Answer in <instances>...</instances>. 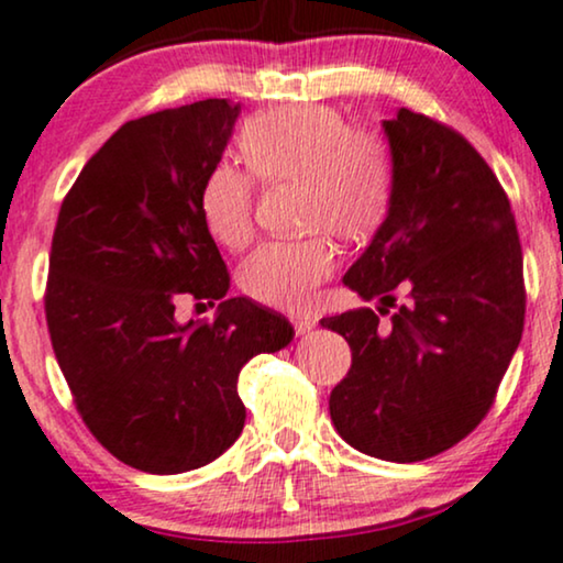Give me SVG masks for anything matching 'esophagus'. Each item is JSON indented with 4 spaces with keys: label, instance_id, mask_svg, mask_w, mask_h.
Wrapping results in <instances>:
<instances>
[{
    "label": "esophagus",
    "instance_id": "obj_1",
    "mask_svg": "<svg viewBox=\"0 0 563 563\" xmlns=\"http://www.w3.org/2000/svg\"><path fill=\"white\" fill-rule=\"evenodd\" d=\"M290 324H294V330L298 334H306L311 330V327H317V319L309 317V314H290Z\"/></svg>",
    "mask_w": 563,
    "mask_h": 563
}]
</instances>
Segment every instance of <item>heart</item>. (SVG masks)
I'll list each match as a JSON object with an SVG mask.
<instances>
[{
	"instance_id": "1",
	"label": "heart",
	"mask_w": 563,
	"mask_h": 563,
	"mask_svg": "<svg viewBox=\"0 0 563 563\" xmlns=\"http://www.w3.org/2000/svg\"><path fill=\"white\" fill-rule=\"evenodd\" d=\"M239 147L262 181H301L306 229L355 241L382 223L393 195V158L379 132L353 130L330 106L262 111L244 124ZM218 163L199 187V216L218 244L244 249L254 236V179ZM338 265L327 233L262 244L241 267V288L254 301L301 311Z\"/></svg>"
}]
</instances>
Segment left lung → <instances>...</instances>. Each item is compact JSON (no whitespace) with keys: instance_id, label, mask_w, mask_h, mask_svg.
Segmentation results:
<instances>
[{"instance_id":"obj_1","label":"left lung","mask_w":563,"mask_h":563,"mask_svg":"<svg viewBox=\"0 0 563 563\" xmlns=\"http://www.w3.org/2000/svg\"><path fill=\"white\" fill-rule=\"evenodd\" d=\"M382 126L389 212L343 277L382 306L322 319L353 355L330 416L353 450L418 462L465 439L496 400L525 327L522 246L507 191L460 132L410 109ZM397 289L406 303L382 323Z\"/></svg>"}]
</instances>
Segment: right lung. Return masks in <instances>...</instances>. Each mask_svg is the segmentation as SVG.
Returning a JSON list of instances; mask_svg holds the SVG:
<instances>
[{
    "mask_svg": "<svg viewBox=\"0 0 563 563\" xmlns=\"http://www.w3.org/2000/svg\"><path fill=\"white\" fill-rule=\"evenodd\" d=\"M241 106L208 98L119 126L64 197L48 254L46 324L75 408L124 465L197 471L244 429L236 382L294 340L277 311L225 298L212 323H179L184 297L229 294L199 216V187Z\"/></svg>",
    "mask_w": 563,
    "mask_h": 563,
    "instance_id": "obj_1",
    "label": "right lung"
}]
</instances>
